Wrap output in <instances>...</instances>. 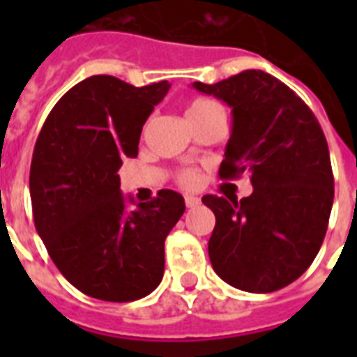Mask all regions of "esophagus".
Segmentation results:
<instances>
[{
  "label": "esophagus",
  "instance_id": "1",
  "mask_svg": "<svg viewBox=\"0 0 357 357\" xmlns=\"http://www.w3.org/2000/svg\"><path fill=\"white\" fill-rule=\"evenodd\" d=\"M185 206L192 209V207L200 206V198H196V196H185Z\"/></svg>",
  "mask_w": 357,
  "mask_h": 357
}]
</instances>
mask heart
Wrapping results in <instances>:
<instances>
[{"label":"heart","instance_id":"1","mask_svg":"<svg viewBox=\"0 0 357 357\" xmlns=\"http://www.w3.org/2000/svg\"><path fill=\"white\" fill-rule=\"evenodd\" d=\"M213 111H220L217 103L211 102V100H206V98H196L189 103L187 107V119H195V116H202V114L213 113ZM178 183L183 187V189H196L200 185V174L196 170H181L178 176Z\"/></svg>","mask_w":357,"mask_h":357}]
</instances>
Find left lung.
<instances>
[{
	"label": "left lung",
	"mask_w": 357,
	"mask_h": 357,
	"mask_svg": "<svg viewBox=\"0 0 357 357\" xmlns=\"http://www.w3.org/2000/svg\"><path fill=\"white\" fill-rule=\"evenodd\" d=\"M192 86L231 107L220 179L248 172L254 187L243 200L202 198L217 218L209 238L213 268L248 293L287 287L319 254L332 213L333 172L321 123L296 92L261 70Z\"/></svg>",
	"instance_id": "8db88e82"
}]
</instances>
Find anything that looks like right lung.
I'll use <instances>...</instances> for the list:
<instances>
[{"instance_id": "add662e5", "label": "right lung", "mask_w": 357, "mask_h": 357, "mask_svg": "<svg viewBox=\"0 0 357 357\" xmlns=\"http://www.w3.org/2000/svg\"><path fill=\"white\" fill-rule=\"evenodd\" d=\"M168 89V81L86 77L55 103L36 139L35 228L61 274L92 298L133 302L165 274V238L183 215V196L162 189L128 211L116 172L137 157L142 126Z\"/></svg>"}]
</instances>
